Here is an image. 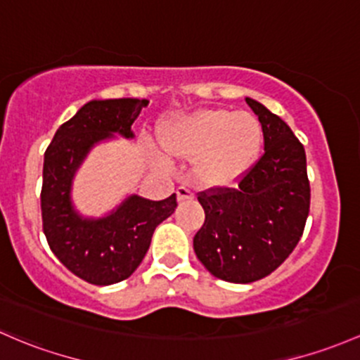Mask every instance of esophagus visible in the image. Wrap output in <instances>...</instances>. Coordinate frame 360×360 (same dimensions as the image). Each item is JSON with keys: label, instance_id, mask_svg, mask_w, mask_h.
I'll use <instances>...</instances> for the list:
<instances>
[{"label": "esophagus", "instance_id": "34e87169", "mask_svg": "<svg viewBox=\"0 0 360 360\" xmlns=\"http://www.w3.org/2000/svg\"><path fill=\"white\" fill-rule=\"evenodd\" d=\"M177 200H179V202H184V200H193L195 198V191L191 190L190 186H179L177 188Z\"/></svg>", "mask_w": 360, "mask_h": 360}]
</instances>
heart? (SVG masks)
I'll list each match as a JSON object with an SVG mask.
<instances>
[{
	"instance_id": "b5f03b06",
	"label": "heart",
	"mask_w": 360,
	"mask_h": 360,
	"mask_svg": "<svg viewBox=\"0 0 360 360\" xmlns=\"http://www.w3.org/2000/svg\"><path fill=\"white\" fill-rule=\"evenodd\" d=\"M158 138L172 157H195L196 179L205 184H226L255 162L264 132L252 113L205 108L164 120Z\"/></svg>"
}]
</instances>
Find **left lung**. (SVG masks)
Listing matches in <instances>:
<instances>
[{
    "label": "left lung",
    "mask_w": 360,
    "mask_h": 360,
    "mask_svg": "<svg viewBox=\"0 0 360 360\" xmlns=\"http://www.w3.org/2000/svg\"><path fill=\"white\" fill-rule=\"evenodd\" d=\"M264 132V155L234 188L198 193L205 222L193 238L200 262L215 278L253 283L290 257L304 234L310 184L304 145L285 120L247 98Z\"/></svg>",
    "instance_id": "left-lung-1"
}]
</instances>
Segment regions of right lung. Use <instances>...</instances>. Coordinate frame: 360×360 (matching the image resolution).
<instances>
[{
    "instance_id": "obj_1",
    "label": "right lung",
    "mask_w": 360,
    "mask_h": 360,
    "mask_svg": "<svg viewBox=\"0 0 360 360\" xmlns=\"http://www.w3.org/2000/svg\"><path fill=\"white\" fill-rule=\"evenodd\" d=\"M146 105V100L134 98L89 101L58 127L44 151V236L56 259L91 285L107 286L129 278L145 259L155 228L177 207L174 193L160 202L132 195L103 219H82L72 209V177L91 146L112 134L132 138V122Z\"/></svg>"
}]
</instances>
